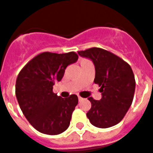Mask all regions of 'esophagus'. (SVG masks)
Returning a JSON list of instances; mask_svg holds the SVG:
<instances>
[{"label":"esophagus","instance_id":"esophagus-1","mask_svg":"<svg viewBox=\"0 0 153 153\" xmlns=\"http://www.w3.org/2000/svg\"><path fill=\"white\" fill-rule=\"evenodd\" d=\"M82 100H83V98H82V97H79V101H82Z\"/></svg>","mask_w":153,"mask_h":153}]
</instances>
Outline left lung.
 I'll return each instance as SVG.
<instances>
[{"label": "left lung", "instance_id": "8db88e82", "mask_svg": "<svg viewBox=\"0 0 153 153\" xmlns=\"http://www.w3.org/2000/svg\"><path fill=\"white\" fill-rule=\"evenodd\" d=\"M78 54L92 61L95 66L94 82L100 87L101 99L92 97L87 113L90 123L99 128H108L119 123L131 107L134 90V73L128 63L119 56L100 48L79 51Z\"/></svg>", "mask_w": 153, "mask_h": 153}]
</instances>
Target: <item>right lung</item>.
I'll return each instance as SVG.
<instances>
[{
	"label": "right lung",
	"mask_w": 153,
	"mask_h": 153,
	"mask_svg": "<svg viewBox=\"0 0 153 153\" xmlns=\"http://www.w3.org/2000/svg\"><path fill=\"white\" fill-rule=\"evenodd\" d=\"M74 52L42 53L30 60L19 72L15 94L26 118L43 134H61L70 126L72 113L78 105L76 95L62 98L53 91L68 65L78 61Z\"/></svg>",
	"instance_id": "1"
}]
</instances>
